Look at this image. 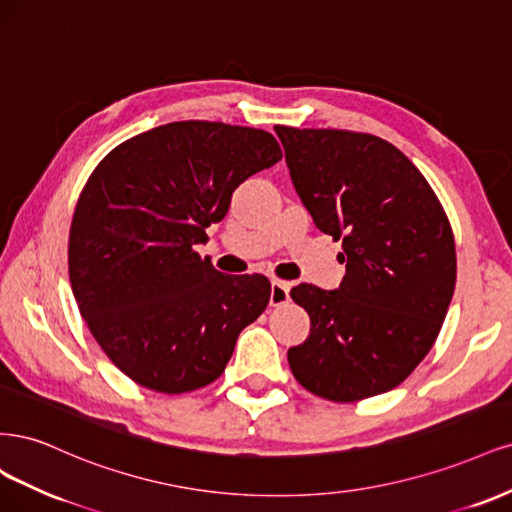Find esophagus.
I'll use <instances>...</instances> for the list:
<instances>
[{
	"label": "esophagus",
	"instance_id": "1",
	"mask_svg": "<svg viewBox=\"0 0 512 512\" xmlns=\"http://www.w3.org/2000/svg\"><path fill=\"white\" fill-rule=\"evenodd\" d=\"M289 298V283L285 280H272V289H270V306H283L287 304Z\"/></svg>",
	"mask_w": 512,
	"mask_h": 512
}]
</instances>
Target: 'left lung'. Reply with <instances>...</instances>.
<instances>
[{
    "mask_svg": "<svg viewBox=\"0 0 512 512\" xmlns=\"http://www.w3.org/2000/svg\"><path fill=\"white\" fill-rule=\"evenodd\" d=\"M293 187L323 234L342 240L336 291L298 285L308 338L287 359L304 389L359 402L406 381L434 346L455 291V238L434 189L387 140L276 125Z\"/></svg>",
    "mask_w": 512,
    "mask_h": 512,
    "instance_id": "8db88e82",
    "label": "left lung"
}]
</instances>
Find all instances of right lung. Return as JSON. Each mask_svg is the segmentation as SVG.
<instances>
[{"mask_svg":"<svg viewBox=\"0 0 512 512\" xmlns=\"http://www.w3.org/2000/svg\"><path fill=\"white\" fill-rule=\"evenodd\" d=\"M280 159L263 129L176 121L91 172L70 227V283L95 342L140 387L176 395L217 381L266 310V276L223 274L193 246L234 189Z\"/></svg>","mask_w":512,"mask_h":512,"instance_id":"right-lung-1","label":"right lung"}]
</instances>
